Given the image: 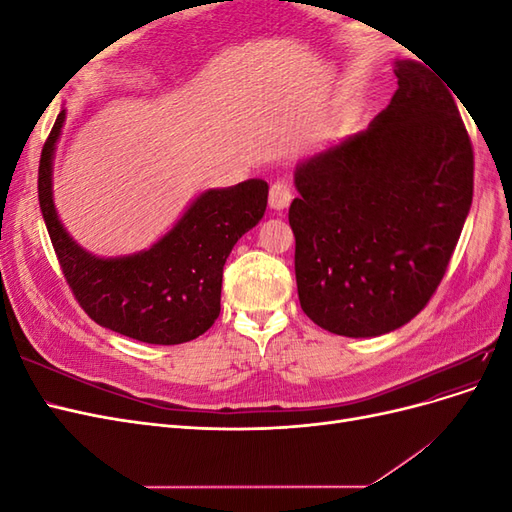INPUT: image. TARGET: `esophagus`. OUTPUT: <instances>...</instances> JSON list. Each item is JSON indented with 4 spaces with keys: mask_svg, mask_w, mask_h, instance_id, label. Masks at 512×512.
I'll use <instances>...</instances> for the list:
<instances>
[{
    "mask_svg": "<svg viewBox=\"0 0 512 512\" xmlns=\"http://www.w3.org/2000/svg\"><path fill=\"white\" fill-rule=\"evenodd\" d=\"M292 200V192L286 183H273L269 190V207L273 211H284Z\"/></svg>",
    "mask_w": 512,
    "mask_h": 512,
    "instance_id": "obj_1",
    "label": "esophagus"
}]
</instances>
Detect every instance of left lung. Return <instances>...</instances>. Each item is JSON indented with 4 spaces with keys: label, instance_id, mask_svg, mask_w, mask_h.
<instances>
[{
    "label": "left lung",
    "instance_id": "left-lung-1",
    "mask_svg": "<svg viewBox=\"0 0 512 512\" xmlns=\"http://www.w3.org/2000/svg\"><path fill=\"white\" fill-rule=\"evenodd\" d=\"M397 91L369 128L297 164L288 222L303 312L346 337L404 327L446 273L474 190L451 91L395 61Z\"/></svg>",
    "mask_w": 512,
    "mask_h": 512
}]
</instances>
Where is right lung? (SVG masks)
Returning <instances> with one entry per match:
<instances>
[{
	"label": "right lung",
	"instance_id": "add662e5",
	"mask_svg": "<svg viewBox=\"0 0 512 512\" xmlns=\"http://www.w3.org/2000/svg\"><path fill=\"white\" fill-rule=\"evenodd\" d=\"M66 111L57 115L38 168V198L57 260L91 320L145 344L175 346L203 335L220 316L224 262L265 215L269 185L247 179L198 194L149 250L100 258L76 243L53 203V158Z\"/></svg>",
	"mask_w": 512,
	"mask_h": 512
}]
</instances>
